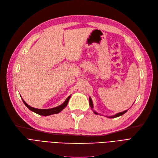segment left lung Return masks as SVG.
<instances>
[{
    "mask_svg": "<svg viewBox=\"0 0 158 158\" xmlns=\"http://www.w3.org/2000/svg\"><path fill=\"white\" fill-rule=\"evenodd\" d=\"M89 105H90V106H91V108L93 109V102H92V100H91V97L89 98ZM93 112H94V114H97V115L98 114V113H97L96 111H94V110H93ZM127 110H125V111H123V112H120V113H117V114H115V115L109 116V117H108V118H115V117H119V116L123 115V114H124V113H127Z\"/></svg>",
    "mask_w": 158,
    "mask_h": 158,
    "instance_id": "left-lung-1",
    "label": "left lung"
}]
</instances>
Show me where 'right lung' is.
<instances>
[{
    "instance_id": "add662e5",
    "label": "right lung",
    "mask_w": 158,
    "mask_h": 158,
    "mask_svg": "<svg viewBox=\"0 0 158 158\" xmlns=\"http://www.w3.org/2000/svg\"><path fill=\"white\" fill-rule=\"evenodd\" d=\"M71 96H69L67 97V98L65 100V102L63 103L62 104L60 105L59 106L57 107H55V108H50V109H37V108H33V107H31L29 105H28L26 102L22 98L23 100V102H24V104H25L27 108L31 110V111H34L37 114L40 115H43V116H48V115H53V114H56V113H58L60 112H61L63 110H64L65 107L67 106L68 102L69 99L71 98Z\"/></svg>"
}]
</instances>
